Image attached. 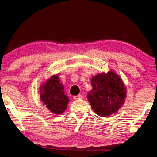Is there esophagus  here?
Returning a JSON list of instances; mask_svg holds the SVG:
<instances>
[{"mask_svg": "<svg viewBox=\"0 0 157 157\" xmlns=\"http://www.w3.org/2000/svg\"><path fill=\"white\" fill-rule=\"evenodd\" d=\"M82 98V95H76V96H73V99L75 100H77V99H80Z\"/></svg>", "mask_w": 157, "mask_h": 157, "instance_id": "esophagus-1", "label": "esophagus"}]
</instances>
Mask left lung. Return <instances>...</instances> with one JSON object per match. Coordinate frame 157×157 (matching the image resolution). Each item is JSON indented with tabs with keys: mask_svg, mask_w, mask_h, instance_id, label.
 Instances as JSON below:
<instances>
[{
	"mask_svg": "<svg viewBox=\"0 0 157 157\" xmlns=\"http://www.w3.org/2000/svg\"><path fill=\"white\" fill-rule=\"evenodd\" d=\"M92 89L87 99L94 111L101 117L117 113L123 106L127 96L126 86L113 71L101 72L91 78Z\"/></svg>",
	"mask_w": 157,
	"mask_h": 157,
	"instance_id": "8db88e82",
	"label": "left lung"
}]
</instances>
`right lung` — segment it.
Segmentation results:
<instances>
[{
	"label": "right lung",
	"mask_w": 157,
	"mask_h": 157,
	"mask_svg": "<svg viewBox=\"0 0 157 157\" xmlns=\"http://www.w3.org/2000/svg\"><path fill=\"white\" fill-rule=\"evenodd\" d=\"M40 100L50 111L56 115L64 112L69 102V98L65 94L64 86L60 82L58 75L48 78L40 88Z\"/></svg>",
	"instance_id": "obj_1"
}]
</instances>
